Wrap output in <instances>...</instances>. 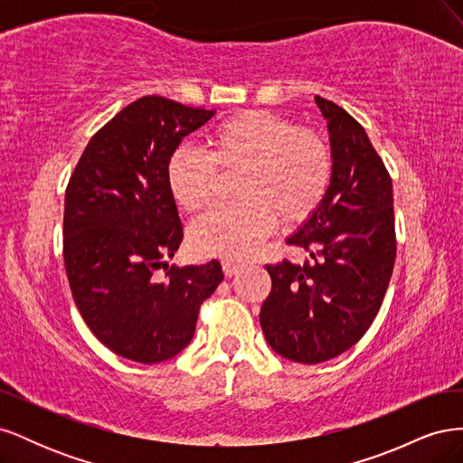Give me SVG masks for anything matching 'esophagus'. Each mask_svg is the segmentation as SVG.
Masks as SVG:
<instances>
[{"label": "esophagus", "instance_id": "esophagus-1", "mask_svg": "<svg viewBox=\"0 0 463 463\" xmlns=\"http://www.w3.org/2000/svg\"><path fill=\"white\" fill-rule=\"evenodd\" d=\"M222 269H223V274H226V276H235L237 272H240V264L233 262V260H223Z\"/></svg>", "mask_w": 463, "mask_h": 463}]
</instances>
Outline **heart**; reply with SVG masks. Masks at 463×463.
I'll list each match as a JSON object with an SVG mask.
<instances>
[{
  "instance_id": "heart-1",
  "label": "heart",
  "mask_w": 463,
  "mask_h": 463,
  "mask_svg": "<svg viewBox=\"0 0 463 463\" xmlns=\"http://www.w3.org/2000/svg\"><path fill=\"white\" fill-rule=\"evenodd\" d=\"M216 165L237 172L240 203L218 206L189 228V245L201 257L241 260L255 253L276 222L301 223L325 201L334 160L320 135L255 109L220 123L208 138V154L175 148L165 162V185L187 213L213 199Z\"/></svg>"
}]
</instances>
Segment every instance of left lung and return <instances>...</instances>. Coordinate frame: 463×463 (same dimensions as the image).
<instances>
[{
    "mask_svg": "<svg viewBox=\"0 0 463 463\" xmlns=\"http://www.w3.org/2000/svg\"><path fill=\"white\" fill-rule=\"evenodd\" d=\"M334 174L325 201L289 245L313 262L266 266L270 296L260 309L264 338L278 355L315 365L344 354L381 309L396 259L392 179L365 129L325 98Z\"/></svg>",
    "mask_w": 463,
    "mask_h": 463,
    "instance_id": "8db88e82",
    "label": "left lung"
}]
</instances>
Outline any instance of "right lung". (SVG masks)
<instances>
[{
    "instance_id": "obj_1",
    "label": "right lung",
    "mask_w": 463,
    "mask_h": 463,
    "mask_svg": "<svg viewBox=\"0 0 463 463\" xmlns=\"http://www.w3.org/2000/svg\"><path fill=\"white\" fill-rule=\"evenodd\" d=\"M214 114L162 96L138 98L90 138L69 179V286L92 334L125 359L150 365L184 352L201 303L223 279L218 260L156 276L184 240L165 162Z\"/></svg>"
}]
</instances>
